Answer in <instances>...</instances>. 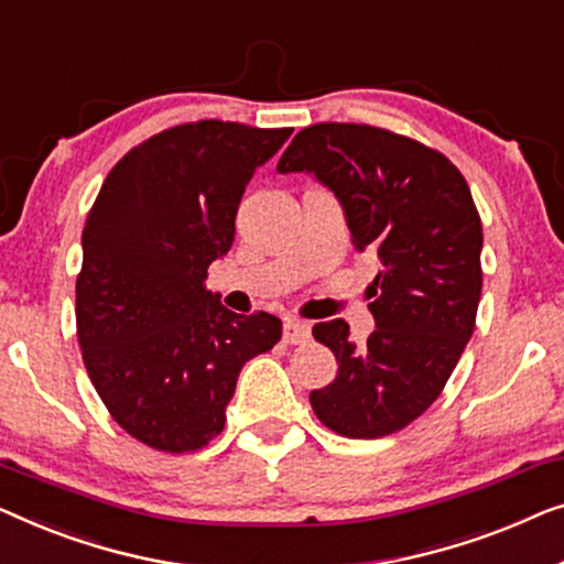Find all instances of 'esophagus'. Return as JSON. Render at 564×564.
I'll use <instances>...</instances> for the list:
<instances>
[{"label":"esophagus","mask_w":564,"mask_h":564,"mask_svg":"<svg viewBox=\"0 0 564 564\" xmlns=\"http://www.w3.org/2000/svg\"><path fill=\"white\" fill-rule=\"evenodd\" d=\"M283 339L289 345H306L308 339H312V327L304 322H296V319H289L283 324Z\"/></svg>","instance_id":"esophagus-1"}]
</instances>
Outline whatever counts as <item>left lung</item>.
Here are the masks:
<instances>
[{"label": "left lung", "mask_w": 564, "mask_h": 564, "mask_svg": "<svg viewBox=\"0 0 564 564\" xmlns=\"http://www.w3.org/2000/svg\"><path fill=\"white\" fill-rule=\"evenodd\" d=\"M279 173L327 186L355 248L380 260L368 343L355 345L345 319L314 327L339 365L308 395L314 414L352 440L399 432L437 401L475 329L482 227L470 188L437 150L370 124L306 127Z\"/></svg>", "instance_id": "1"}]
</instances>
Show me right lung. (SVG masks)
Instances as JSON below:
<instances>
[{"label": "right lung", "instance_id": "1", "mask_svg": "<svg viewBox=\"0 0 564 564\" xmlns=\"http://www.w3.org/2000/svg\"><path fill=\"white\" fill-rule=\"evenodd\" d=\"M291 132L178 124L130 150L101 184L82 235L78 345L109 414L148 447L209 444L242 365L281 339L279 316L229 312L204 281L232 248L252 173Z\"/></svg>", "mask_w": 564, "mask_h": 564}]
</instances>
